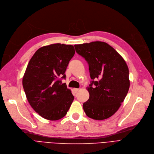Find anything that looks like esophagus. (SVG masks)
I'll return each mask as SVG.
<instances>
[{
  "label": "esophagus",
  "mask_w": 154,
  "mask_h": 154,
  "mask_svg": "<svg viewBox=\"0 0 154 154\" xmlns=\"http://www.w3.org/2000/svg\"><path fill=\"white\" fill-rule=\"evenodd\" d=\"M73 90H74V91L75 92V93H76V92H78L79 90V88H74Z\"/></svg>",
  "instance_id": "obj_1"
}]
</instances>
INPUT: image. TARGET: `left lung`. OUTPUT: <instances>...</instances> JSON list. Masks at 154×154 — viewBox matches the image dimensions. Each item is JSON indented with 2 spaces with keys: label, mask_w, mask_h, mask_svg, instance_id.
<instances>
[{
  "label": "left lung",
  "mask_w": 154,
  "mask_h": 154,
  "mask_svg": "<svg viewBox=\"0 0 154 154\" xmlns=\"http://www.w3.org/2000/svg\"><path fill=\"white\" fill-rule=\"evenodd\" d=\"M75 47L88 63L93 79L87 88L90 97L83 104L84 111L93 119H107L119 109L128 92V67L121 55L106 42H92Z\"/></svg>",
  "instance_id": "left-lung-1"
}]
</instances>
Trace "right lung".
<instances>
[{"mask_svg": "<svg viewBox=\"0 0 154 154\" xmlns=\"http://www.w3.org/2000/svg\"><path fill=\"white\" fill-rule=\"evenodd\" d=\"M71 45L54 44L40 48L31 58L23 78V87L30 106L51 121L64 117L74 100L66 83L65 71L75 55Z\"/></svg>", "mask_w": 154, "mask_h": 154, "instance_id": "1", "label": "right lung"}]
</instances>
